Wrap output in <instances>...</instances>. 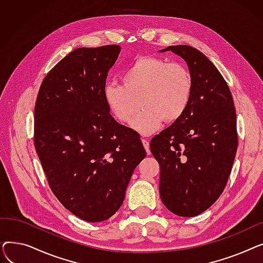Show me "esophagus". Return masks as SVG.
Listing matches in <instances>:
<instances>
[{
    "label": "esophagus",
    "mask_w": 263,
    "mask_h": 263,
    "mask_svg": "<svg viewBox=\"0 0 263 263\" xmlns=\"http://www.w3.org/2000/svg\"><path fill=\"white\" fill-rule=\"evenodd\" d=\"M142 143H143V145H144V147H145V149H146V151H147V154H148V155H150L149 140H147V139H143V140H142Z\"/></svg>",
    "instance_id": "obj_1"
}]
</instances>
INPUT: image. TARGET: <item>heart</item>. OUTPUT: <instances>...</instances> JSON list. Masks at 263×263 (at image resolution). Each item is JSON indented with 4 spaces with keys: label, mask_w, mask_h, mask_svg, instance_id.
I'll return each instance as SVG.
<instances>
[{
    "label": "heart",
    "mask_w": 263,
    "mask_h": 263,
    "mask_svg": "<svg viewBox=\"0 0 263 263\" xmlns=\"http://www.w3.org/2000/svg\"><path fill=\"white\" fill-rule=\"evenodd\" d=\"M122 85L108 84L104 99L114 117L129 124L144 108L132 127L148 134L163 121L173 123L187 110L194 91L191 71L181 63L156 57L136 58L121 74Z\"/></svg>",
    "instance_id": "obj_1"
}]
</instances>
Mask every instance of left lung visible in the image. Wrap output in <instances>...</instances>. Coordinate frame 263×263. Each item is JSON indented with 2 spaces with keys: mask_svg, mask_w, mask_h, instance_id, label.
Segmentation results:
<instances>
[{
  "mask_svg": "<svg viewBox=\"0 0 263 263\" xmlns=\"http://www.w3.org/2000/svg\"><path fill=\"white\" fill-rule=\"evenodd\" d=\"M187 64L194 91L185 114L150 141L160 165V196L176 215L202 213L222 194L238 148L237 116L227 82L199 50L171 46Z\"/></svg>",
  "mask_w": 263,
  "mask_h": 263,
  "instance_id": "1",
  "label": "left lung"
}]
</instances>
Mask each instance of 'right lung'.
Here are the masks:
<instances>
[{
    "mask_svg": "<svg viewBox=\"0 0 263 263\" xmlns=\"http://www.w3.org/2000/svg\"><path fill=\"white\" fill-rule=\"evenodd\" d=\"M117 45L79 48L41 83L34 109V145L53 194L90 223L120 208L133 171L146 157L140 136L118 123L104 99Z\"/></svg>",
    "mask_w": 263,
    "mask_h": 263,
    "instance_id": "right-lung-1",
    "label": "right lung"
}]
</instances>
